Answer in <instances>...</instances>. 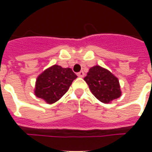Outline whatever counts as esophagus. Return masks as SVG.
I'll return each mask as SVG.
<instances>
[{"mask_svg":"<svg viewBox=\"0 0 152 152\" xmlns=\"http://www.w3.org/2000/svg\"><path fill=\"white\" fill-rule=\"evenodd\" d=\"M77 76H79V77H84V76H85V73H84L83 71H80V72L77 73Z\"/></svg>","mask_w":152,"mask_h":152,"instance_id":"1","label":"esophagus"}]
</instances>
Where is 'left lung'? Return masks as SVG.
Instances as JSON below:
<instances>
[{
  "mask_svg": "<svg viewBox=\"0 0 152 152\" xmlns=\"http://www.w3.org/2000/svg\"><path fill=\"white\" fill-rule=\"evenodd\" d=\"M89 89L99 101L109 103L121 95V86L117 77L102 66H93L84 78Z\"/></svg>",
  "mask_w": 152,
  "mask_h": 152,
  "instance_id": "obj_1",
  "label": "left lung"
}]
</instances>
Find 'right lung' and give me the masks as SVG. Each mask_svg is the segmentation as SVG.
Returning <instances> with one entry per match:
<instances>
[{"label": "right lung", "instance_id": "right-lung-1", "mask_svg": "<svg viewBox=\"0 0 152 152\" xmlns=\"http://www.w3.org/2000/svg\"><path fill=\"white\" fill-rule=\"evenodd\" d=\"M77 76L71 68H63L53 65L43 72L37 79L35 95L51 104L63 97Z\"/></svg>", "mask_w": 152, "mask_h": 152}]
</instances>
